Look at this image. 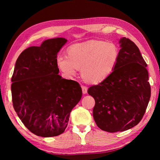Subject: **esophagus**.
Segmentation results:
<instances>
[{
  "label": "esophagus",
  "instance_id": "1",
  "mask_svg": "<svg viewBox=\"0 0 160 160\" xmlns=\"http://www.w3.org/2000/svg\"><path fill=\"white\" fill-rule=\"evenodd\" d=\"M82 93H84V94H85V93H87V89H88V88L87 87H85V86H84V85H82Z\"/></svg>",
  "mask_w": 160,
  "mask_h": 160
}]
</instances>
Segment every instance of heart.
I'll use <instances>...</instances> for the list:
<instances>
[{
  "label": "heart",
  "mask_w": 160,
  "mask_h": 160,
  "mask_svg": "<svg viewBox=\"0 0 160 160\" xmlns=\"http://www.w3.org/2000/svg\"><path fill=\"white\" fill-rule=\"evenodd\" d=\"M119 58V52L113 43L101 40H91L71 46L67 57L57 58V64L66 76L76 74L81 69L82 76L87 82L99 84L113 72Z\"/></svg>",
  "instance_id": "b5f03b06"
}]
</instances>
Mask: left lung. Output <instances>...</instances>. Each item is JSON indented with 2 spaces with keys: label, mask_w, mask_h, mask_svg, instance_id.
Listing matches in <instances>:
<instances>
[{
  "label": "left lung",
  "mask_w": 160,
  "mask_h": 160,
  "mask_svg": "<svg viewBox=\"0 0 160 160\" xmlns=\"http://www.w3.org/2000/svg\"><path fill=\"white\" fill-rule=\"evenodd\" d=\"M120 44L119 58L113 72L88 89L96 102L94 120L100 129L109 132L124 131L136 126L151 98L147 64L138 47L125 37Z\"/></svg>",
  "instance_id": "1"
}]
</instances>
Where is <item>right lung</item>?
<instances>
[{"label": "right lung", "mask_w": 160, "mask_h": 160, "mask_svg": "<svg viewBox=\"0 0 160 160\" xmlns=\"http://www.w3.org/2000/svg\"><path fill=\"white\" fill-rule=\"evenodd\" d=\"M67 40L48 39L20 54L12 78L13 107L24 125L38 136L62 134L82 89L59 73L57 55Z\"/></svg>", "instance_id": "1"}]
</instances>
